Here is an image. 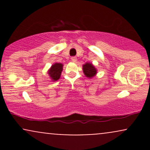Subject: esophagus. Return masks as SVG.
Listing matches in <instances>:
<instances>
[{"label": "esophagus", "instance_id": "34e87169", "mask_svg": "<svg viewBox=\"0 0 150 150\" xmlns=\"http://www.w3.org/2000/svg\"><path fill=\"white\" fill-rule=\"evenodd\" d=\"M77 58L76 57H72L71 58V61L72 62H73V63H75V62L77 61Z\"/></svg>", "mask_w": 150, "mask_h": 150}]
</instances>
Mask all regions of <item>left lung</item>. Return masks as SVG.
<instances>
[{
    "instance_id": "1",
    "label": "left lung",
    "mask_w": 150,
    "mask_h": 150,
    "mask_svg": "<svg viewBox=\"0 0 150 150\" xmlns=\"http://www.w3.org/2000/svg\"><path fill=\"white\" fill-rule=\"evenodd\" d=\"M82 70H83L85 77L90 79L96 76L97 73V68L94 67V65L92 63H88V62L82 65Z\"/></svg>"
}]
</instances>
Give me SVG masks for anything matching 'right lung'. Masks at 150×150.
<instances>
[{"instance_id": "1", "label": "right lung", "mask_w": 150, "mask_h": 150, "mask_svg": "<svg viewBox=\"0 0 150 150\" xmlns=\"http://www.w3.org/2000/svg\"><path fill=\"white\" fill-rule=\"evenodd\" d=\"M63 64H62V63H55L48 70L47 73L53 82H56V81L59 80L62 71H63Z\"/></svg>"}]
</instances>
